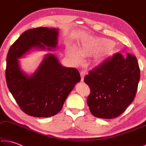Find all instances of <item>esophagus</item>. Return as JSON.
<instances>
[{
  "label": "esophagus",
  "instance_id": "esophagus-1",
  "mask_svg": "<svg viewBox=\"0 0 146 146\" xmlns=\"http://www.w3.org/2000/svg\"><path fill=\"white\" fill-rule=\"evenodd\" d=\"M80 76H81V82H82L83 81H84V76H85V75H86V73H85L84 71H80Z\"/></svg>",
  "mask_w": 146,
  "mask_h": 146
}]
</instances>
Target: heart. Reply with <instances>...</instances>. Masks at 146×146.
Instances as JSON below:
<instances>
[{
	"label": "heart",
	"instance_id": "b5f03b06",
	"mask_svg": "<svg viewBox=\"0 0 146 146\" xmlns=\"http://www.w3.org/2000/svg\"><path fill=\"white\" fill-rule=\"evenodd\" d=\"M115 42L106 38L92 39L83 42L78 49V53L75 50H72L70 53L71 57L76 62H80V55L82 57L97 56L96 63L100 64L106 58L113 56L117 52L115 48Z\"/></svg>",
	"mask_w": 146,
	"mask_h": 146
}]
</instances>
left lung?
<instances>
[{
  "label": "left lung",
  "mask_w": 146,
  "mask_h": 146,
  "mask_svg": "<svg viewBox=\"0 0 146 146\" xmlns=\"http://www.w3.org/2000/svg\"><path fill=\"white\" fill-rule=\"evenodd\" d=\"M140 76L137 58L116 53L85 76L90 88L87 103L92 115L100 118L117 117L134 100Z\"/></svg>",
  "instance_id": "1"
}]
</instances>
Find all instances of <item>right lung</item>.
Wrapping results in <instances>:
<instances>
[{
    "label": "right lung",
    "mask_w": 146,
    "mask_h": 146,
    "mask_svg": "<svg viewBox=\"0 0 146 146\" xmlns=\"http://www.w3.org/2000/svg\"><path fill=\"white\" fill-rule=\"evenodd\" d=\"M58 29H28L9 48L6 58V79L9 91L20 108L35 117H49L60 111L69 94L80 81L76 68L62 66L53 54H48L36 71L28 76L21 70L18 58L33 48L53 50Z\"/></svg>",
    "instance_id": "1"
}]
</instances>
